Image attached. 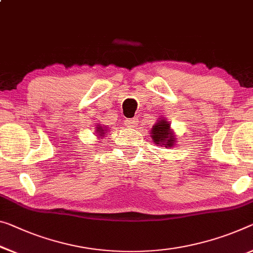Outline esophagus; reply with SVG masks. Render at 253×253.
<instances>
[{
  "label": "esophagus",
  "mask_w": 253,
  "mask_h": 253,
  "mask_svg": "<svg viewBox=\"0 0 253 253\" xmlns=\"http://www.w3.org/2000/svg\"><path fill=\"white\" fill-rule=\"evenodd\" d=\"M124 123L129 126H135L138 124V119L137 118H132V119H126Z\"/></svg>",
  "instance_id": "esophagus-1"
}]
</instances>
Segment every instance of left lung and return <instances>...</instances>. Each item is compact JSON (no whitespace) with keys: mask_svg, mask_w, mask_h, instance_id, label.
I'll return each mask as SVG.
<instances>
[{"mask_svg":"<svg viewBox=\"0 0 253 253\" xmlns=\"http://www.w3.org/2000/svg\"><path fill=\"white\" fill-rule=\"evenodd\" d=\"M151 137L156 145H166L165 147H173L175 138L169 129V123L166 120H161L153 126Z\"/></svg>","mask_w":253,"mask_h":253,"instance_id":"obj_1","label":"left lung"}]
</instances>
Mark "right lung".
Here are the masks:
<instances>
[{
    "label": "right lung",
    "instance_id": "obj_1",
    "mask_svg": "<svg viewBox=\"0 0 253 253\" xmlns=\"http://www.w3.org/2000/svg\"><path fill=\"white\" fill-rule=\"evenodd\" d=\"M106 129H104V127H100V126H98L97 127V132H98V135H100V137H103V135L106 133Z\"/></svg>",
    "mask_w": 253,
    "mask_h": 253
}]
</instances>
